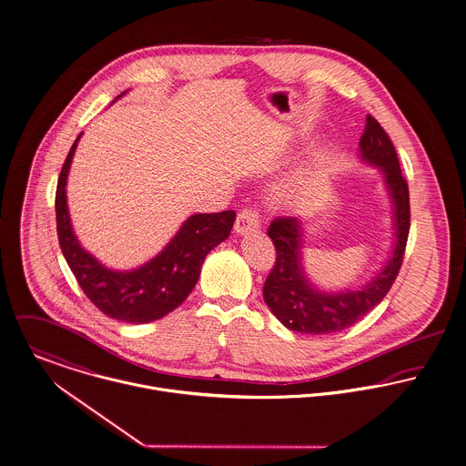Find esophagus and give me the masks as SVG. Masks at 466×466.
<instances>
[{
    "mask_svg": "<svg viewBox=\"0 0 466 466\" xmlns=\"http://www.w3.org/2000/svg\"><path fill=\"white\" fill-rule=\"evenodd\" d=\"M260 228V218H258V213L255 209H242L237 217V222H235V233L237 235H248V233H253V231H258Z\"/></svg>",
    "mask_w": 466,
    "mask_h": 466,
    "instance_id": "esophagus-1",
    "label": "esophagus"
}]
</instances>
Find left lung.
<instances>
[{
    "instance_id": "left-lung-1",
    "label": "left lung",
    "mask_w": 466,
    "mask_h": 466,
    "mask_svg": "<svg viewBox=\"0 0 466 466\" xmlns=\"http://www.w3.org/2000/svg\"><path fill=\"white\" fill-rule=\"evenodd\" d=\"M358 157L383 177L392 215L390 253L361 286L323 289L310 280L304 266L306 224L297 217L273 220L268 235L275 244L277 262L264 284V302L289 330L329 334L354 325L385 299L400 273L410 226L409 186L392 141L372 116L365 119Z\"/></svg>"
}]
</instances>
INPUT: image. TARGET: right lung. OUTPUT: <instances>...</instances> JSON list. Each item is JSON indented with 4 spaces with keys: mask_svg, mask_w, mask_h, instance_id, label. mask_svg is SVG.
<instances>
[{
    "mask_svg": "<svg viewBox=\"0 0 466 466\" xmlns=\"http://www.w3.org/2000/svg\"><path fill=\"white\" fill-rule=\"evenodd\" d=\"M127 92L116 97H123ZM77 136L63 164L56 191L57 237L63 257L90 302L106 316L127 323H150L177 309L193 291L204 258L224 242L233 228L235 211L193 213L169 242L148 262L134 269H112L86 251L72 228L66 180Z\"/></svg>",
    "mask_w": 466,
    "mask_h": 466,
    "instance_id": "obj_1",
    "label": "right lung"
}]
</instances>
